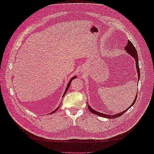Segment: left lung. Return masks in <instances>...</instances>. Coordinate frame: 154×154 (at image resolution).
<instances>
[{"label": "left lung", "instance_id": "left-lung-1", "mask_svg": "<svg viewBox=\"0 0 154 154\" xmlns=\"http://www.w3.org/2000/svg\"><path fill=\"white\" fill-rule=\"evenodd\" d=\"M125 50L127 51V53H128L131 56L134 57V58L135 60V62H136V67H137V72H138V79H139V78H140V68H139V66H138V53H137V51L135 49V48L134 47V46L133 45V44L131 42V41L130 40L128 41V44L127 46L125 47ZM137 93L136 94V97H135V98L134 100V101H133V103L131 104L130 105V106L127 108V109H125V111H123V112H121L120 113H118V114H115V115H106V114H103V113H100V112H98L97 111H95L94 109H93L89 105H88V109H90V111L93 113V114H95L97 115L98 116H102V117H105V118H107V119H115V118H117V117H119L120 116H122L124 113H125L128 109L133 106V105H134V103H135L136 101V100H137Z\"/></svg>", "mask_w": 154, "mask_h": 154}]
</instances>
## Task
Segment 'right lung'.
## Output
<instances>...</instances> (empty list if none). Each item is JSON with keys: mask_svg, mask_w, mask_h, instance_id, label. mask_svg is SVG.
Masks as SVG:
<instances>
[{"mask_svg": "<svg viewBox=\"0 0 154 154\" xmlns=\"http://www.w3.org/2000/svg\"><path fill=\"white\" fill-rule=\"evenodd\" d=\"M76 78V76H74V77H72L71 79H70V81H69V82L68 83V85H67V87H66V90H65V91H64V94H63V97H64V95H65V94L66 93V92H67V91L68 90V88H69V86H70V85H71V81H72V80L73 79H75V78ZM61 103H60V106L61 105ZM60 106H58L56 109H54V110L53 111V112H51V113H54L56 110H57V109H58V108H59V107H60Z\"/></svg>", "mask_w": 154, "mask_h": 154, "instance_id": "add662e5", "label": "right lung"}]
</instances>
